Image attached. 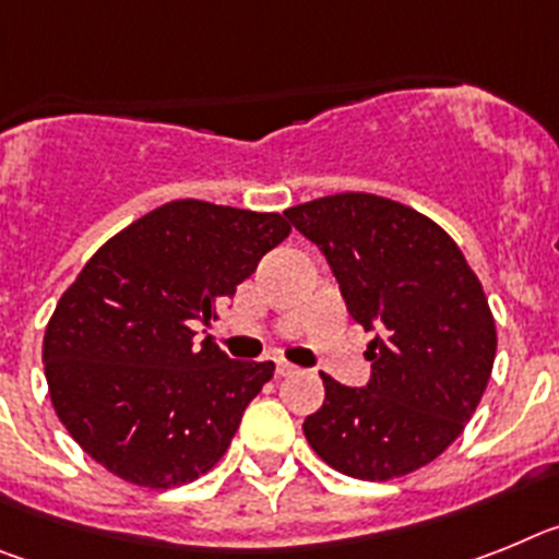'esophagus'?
<instances>
[{
  "instance_id": "34e87169",
  "label": "esophagus",
  "mask_w": 559,
  "mask_h": 559,
  "mask_svg": "<svg viewBox=\"0 0 559 559\" xmlns=\"http://www.w3.org/2000/svg\"><path fill=\"white\" fill-rule=\"evenodd\" d=\"M275 373H278V377H293V373H298V366H293V362H286V360H278L275 362Z\"/></svg>"
}]
</instances>
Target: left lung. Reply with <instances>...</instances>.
Wrapping results in <instances>:
<instances>
[{
	"label": "left lung",
	"mask_w": 559,
	"mask_h": 559,
	"mask_svg": "<svg viewBox=\"0 0 559 559\" xmlns=\"http://www.w3.org/2000/svg\"><path fill=\"white\" fill-rule=\"evenodd\" d=\"M323 255L368 343L371 380L340 385L304 433L337 473L388 481L425 467L459 439L495 362L481 281L436 222L373 193H334L284 211Z\"/></svg>",
	"instance_id": "1"
}]
</instances>
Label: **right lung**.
Returning a JSON list of instances; mask_svg holds the SVG:
<instances>
[{"instance_id":"1","label":"right lung","mask_w":559,"mask_h":559,"mask_svg":"<svg viewBox=\"0 0 559 559\" xmlns=\"http://www.w3.org/2000/svg\"><path fill=\"white\" fill-rule=\"evenodd\" d=\"M286 236L278 213L177 199L86 261L47 323L45 373L58 419L100 467L168 489L225 455L275 362L230 360L193 329Z\"/></svg>"}]
</instances>
